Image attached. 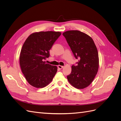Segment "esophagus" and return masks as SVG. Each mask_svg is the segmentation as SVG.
<instances>
[{
  "instance_id": "34e87169",
  "label": "esophagus",
  "mask_w": 121,
  "mask_h": 121,
  "mask_svg": "<svg viewBox=\"0 0 121 121\" xmlns=\"http://www.w3.org/2000/svg\"><path fill=\"white\" fill-rule=\"evenodd\" d=\"M63 66H62V65H58V66H57V68L59 69H63Z\"/></svg>"
}]
</instances>
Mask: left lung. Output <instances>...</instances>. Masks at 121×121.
<instances>
[{
	"label": "left lung",
	"mask_w": 121,
	"mask_h": 121,
	"mask_svg": "<svg viewBox=\"0 0 121 121\" xmlns=\"http://www.w3.org/2000/svg\"><path fill=\"white\" fill-rule=\"evenodd\" d=\"M76 59L77 65H72L71 74L67 79L71 85L77 89H84L92 83L97 74L99 66L97 49L89 36L78 30L63 33Z\"/></svg>",
	"instance_id": "obj_1"
}]
</instances>
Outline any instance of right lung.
<instances>
[{
  "label": "right lung",
  "mask_w": 121,
  "mask_h": 121,
  "mask_svg": "<svg viewBox=\"0 0 121 121\" xmlns=\"http://www.w3.org/2000/svg\"><path fill=\"white\" fill-rule=\"evenodd\" d=\"M61 35L60 32L34 33L26 40L21 49L20 64L26 79L32 86L43 88L52 81L57 67L46 64L49 50Z\"/></svg>",
  "instance_id": "obj_1"
}]
</instances>
